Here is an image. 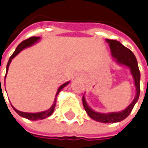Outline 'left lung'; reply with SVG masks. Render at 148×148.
Listing matches in <instances>:
<instances>
[{"label": "left lung", "mask_w": 148, "mask_h": 148, "mask_svg": "<svg viewBox=\"0 0 148 148\" xmlns=\"http://www.w3.org/2000/svg\"><path fill=\"white\" fill-rule=\"evenodd\" d=\"M106 41L109 45L112 56L115 59V61L118 64L128 66L130 69L131 74H132L134 80V85L136 87L135 98L134 99L132 103H130L125 110L118 112L99 113V112H95L87 105L84 96H82V104H83V107L88 114V116L92 119L97 121L99 122H102V123H115V122H118V121L124 120L129 116L130 113L133 109L134 104L136 103L138 99L139 94H140V84H139L140 72H139V69H138V66L137 59L134 55V53L129 49L125 47L124 45H121L119 41H116V40L107 39Z\"/></svg>", "instance_id": "8db88e82"}]
</instances>
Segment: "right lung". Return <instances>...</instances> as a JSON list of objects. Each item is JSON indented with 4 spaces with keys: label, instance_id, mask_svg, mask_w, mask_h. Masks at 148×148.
Listing matches in <instances>:
<instances>
[{
    "label": "right lung",
    "instance_id": "obj_1",
    "mask_svg": "<svg viewBox=\"0 0 148 148\" xmlns=\"http://www.w3.org/2000/svg\"><path fill=\"white\" fill-rule=\"evenodd\" d=\"M40 37H36V36H32L31 38H29L27 40H23L21 44H19L18 46L17 47V49H15L14 53L12 54V56L10 57V59H9V61H8V63H7V66H6V74H7V71H8V69H9V66H10V64L11 61H12V59L14 58V57H16L18 54L23 49H26V48H27V47H30V46H32V45H34L36 42H37L38 40H40ZM5 77H6V74H5ZM1 80V79H0ZM0 84H1V81H0ZM69 84V82H66V83H64L63 85H61V87L58 88V90H57V95H56V97H55V99H54V103L52 105V107L49 108V110H47V111H44V112H36V113H30V112H21V111H18V110H17L16 108H14L13 106V108L14 109V111L18 115H20L21 116H23V117H25V118H27L28 120H32V121H37V120H42V119H45L46 117H48V116H51L52 115V113L54 111V108H55V106H56V100H57V95L59 94V92L62 90V88H64V87H66V85H68Z\"/></svg>",
    "mask_w": 148,
    "mask_h": 148
}]
</instances>
